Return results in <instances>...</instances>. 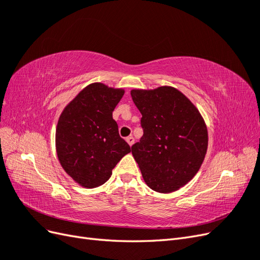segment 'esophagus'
<instances>
[{
  "label": "esophagus",
  "mask_w": 260,
  "mask_h": 260,
  "mask_svg": "<svg viewBox=\"0 0 260 260\" xmlns=\"http://www.w3.org/2000/svg\"><path fill=\"white\" fill-rule=\"evenodd\" d=\"M125 141H127L128 144H129L130 146H132L133 143H135V138H133L132 136H130V137H128L127 139H125Z\"/></svg>",
  "instance_id": "esophagus-1"
}]
</instances>
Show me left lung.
<instances>
[{"instance_id":"left-lung-1","label":"left lung","mask_w":260,"mask_h":260,"mask_svg":"<svg viewBox=\"0 0 260 260\" xmlns=\"http://www.w3.org/2000/svg\"><path fill=\"white\" fill-rule=\"evenodd\" d=\"M142 114L143 137L131 146L145 183L159 193L185 185L200 170L208 146V133L199 109L172 86L132 90Z\"/></svg>"}]
</instances>
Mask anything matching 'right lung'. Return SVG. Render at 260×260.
I'll return each instance as SVG.
<instances>
[{"label": "right lung", "mask_w": 260, "mask_h": 260, "mask_svg": "<svg viewBox=\"0 0 260 260\" xmlns=\"http://www.w3.org/2000/svg\"><path fill=\"white\" fill-rule=\"evenodd\" d=\"M124 91L89 84L60 114L56 152L61 167L86 188L104 184L130 146L120 138L113 112Z\"/></svg>", "instance_id": "right-lung-1"}]
</instances>
